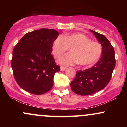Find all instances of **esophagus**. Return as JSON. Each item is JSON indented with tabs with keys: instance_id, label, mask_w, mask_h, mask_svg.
Masks as SVG:
<instances>
[{
	"instance_id": "34e87169",
	"label": "esophagus",
	"mask_w": 127,
	"mask_h": 127,
	"mask_svg": "<svg viewBox=\"0 0 127 127\" xmlns=\"http://www.w3.org/2000/svg\"><path fill=\"white\" fill-rule=\"evenodd\" d=\"M66 69H67V68L65 67H63V66H62V67H60V70L62 71V72H63V71H65Z\"/></svg>"
}]
</instances>
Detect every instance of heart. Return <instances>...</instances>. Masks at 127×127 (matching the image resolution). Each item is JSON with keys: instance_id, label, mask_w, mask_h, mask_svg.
<instances>
[{"instance_id": "b5f03b06", "label": "heart", "mask_w": 127, "mask_h": 127, "mask_svg": "<svg viewBox=\"0 0 127 127\" xmlns=\"http://www.w3.org/2000/svg\"><path fill=\"white\" fill-rule=\"evenodd\" d=\"M71 48L70 53L63 55L58 60L64 65H90L94 64L100 59L102 46L97 42L91 41L87 36L81 33H74L64 36H59L52 43V53L56 58Z\"/></svg>"}]
</instances>
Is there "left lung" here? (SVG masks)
<instances>
[{"mask_svg":"<svg viewBox=\"0 0 127 127\" xmlns=\"http://www.w3.org/2000/svg\"><path fill=\"white\" fill-rule=\"evenodd\" d=\"M101 44V57L88 69L77 72L71 82L72 91L80 95H89L101 91L109 84L115 68V51L109 40L103 34L90 30Z\"/></svg>","mask_w":127,"mask_h":127,"instance_id":"obj_1","label":"left lung"}]
</instances>
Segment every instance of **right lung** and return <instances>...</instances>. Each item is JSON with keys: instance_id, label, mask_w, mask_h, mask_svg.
I'll return each mask as SVG.
<instances>
[{"instance_id": "obj_1", "label": "right lung", "mask_w": 127, "mask_h": 127, "mask_svg": "<svg viewBox=\"0 0 127 127\" xmlns=\"http://www.w3.org/2000/svg\"><path fill=\"white\" fill-rule=\"evenodd\" d=\"M59 33L40 29L26 34L14 48L11 66L17 84L25 91L40 95L51 90L54 76L60 70L51 55Z\"/></svg>"}]
</instances>
